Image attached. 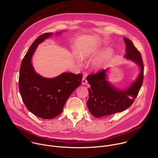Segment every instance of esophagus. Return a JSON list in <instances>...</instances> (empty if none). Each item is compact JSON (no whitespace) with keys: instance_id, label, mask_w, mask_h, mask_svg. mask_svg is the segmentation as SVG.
Returning <instances> with one entry per match:
<instances>
[{"instance_id":"obj_1","label":"esophagus","mask_w":158,"mask_h":158,"mask_svg":"<svg viewBox=\"0 0 158 158\" xmlns=\"http://www.w3.org/2000/svg\"><path fill=\"white\" fill-rule=\"evenodd\" d=\"M82 83L83 85H86L87 84V81L85 79V76H84V77L82 78Z\"/></svg>"}]
</instances>
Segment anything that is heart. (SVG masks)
I'll list each match as a JSON object with an SVG mask.
<instances>
[{
    "mask_svg": "<svg viewBox=\"0 0 158 158\" xmlns=\"http://www.w3.org/2000/svg\"><path fill=\"white\" fill-rule=\"evenodd\" d=\"M100 46L99 44H96L94 46H91L83 51L81 52V56L82 58H86V57H90L94 56L97 52H98V50L99 49ZM112 52L111 49H107L106 52H104L101 56H99L98 58H97L93 63V67L95 69H99L112 56Z\"/></svg>",
    "mask_w": 158,
    "mask_h": 158,
    "instance_id": "obj_1",
    "label": "heart"
}]
</instances>
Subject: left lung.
<instances>
[{"instance_id": "obj_1", "label": "left lung", "mask_w": 158, "mask_h": 158, "mask_svg": "<svg viewBox=\"0 0 158 158\" xmlns=\"http://www.w3.org/2000/svg\"><path fill=\"white\" fill-rule=\"evenodd\" d=\"M126 43L125 57L140 66L141 73L136 81L126 90L112 86L106 79L107 69L87 76L91 88L88 89L89 99L87 106L91 114L96 118L113 114L129 108L136 98L144 78V65L141 55L132 41L124 38Z\"/></svg>"}]
</instances>
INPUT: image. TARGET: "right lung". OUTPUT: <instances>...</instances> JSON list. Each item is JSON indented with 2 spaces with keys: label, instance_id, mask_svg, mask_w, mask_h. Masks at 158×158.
<instances>
[{
  "label": "right lung",
  "instance_id": "right-lung-1",
  "mask_svg": "<svg viewBox=\"0 0 158 158\" xmlns=\"http://www.w3.org/2000/svg\"><path fill=\"white\" fill-rule=\"evenodd\" d=\"M52 34L44 33L34 41L22 59L19 79L20 94L26 107L37 117L47 119L61 113L66 101L81 84L82 79L81 74L64 73L50 79L35 72L31 63L32 55L38 44Z\"/></svg>",
  "mask_w": 158,
  "mask_h": 158
}]
</instances>
